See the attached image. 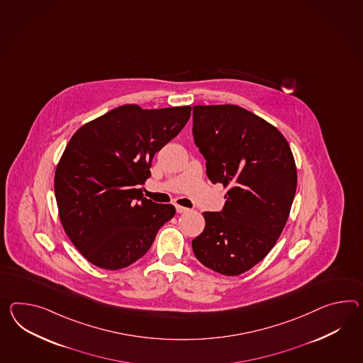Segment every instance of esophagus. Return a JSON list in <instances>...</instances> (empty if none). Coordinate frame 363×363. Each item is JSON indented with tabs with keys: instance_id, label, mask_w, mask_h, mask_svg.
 <instances>
[{
	"instance_id": "esophagus-1",
	"label": "esophagus",
	"mask_w": 363,
	"mask_h": 363,
	"mask_svg": "<svg viewBox=\"0 0 363 363\" xmlns=\"http://www.w3.org/2000/svg\"><path fill=\"white\" fill-rule=\"evenodd\" d=\"M176 210H177L178 213H187L189 211V208H186V207H182V206H176Z\"/></svg>"
}]
</instances>
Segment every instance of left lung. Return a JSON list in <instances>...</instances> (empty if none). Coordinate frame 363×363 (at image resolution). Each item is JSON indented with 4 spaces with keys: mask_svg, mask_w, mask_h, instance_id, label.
Returning <instances> with one entry per match:
<instances>
[{
    "mask_svg": "<svg viewBox=\"0 0 363 363\" xmlns=\"http://www.w3.org/2000/svg\"><path fill=\"white\" fill-rule=\"evenodd\" d=\"M195 145L213 182L228 186L219 213L191 242L198 261L213 272L239 275L274 247L291 210L296 168L274 125L235 105L193 107Z\"/></svg>",
    "mask_w": 363,
    "mask_h": 363,
    "instance_id": "obj_1",
    "label": "left lung"
}]
</instances>
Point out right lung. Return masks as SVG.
<instances>
[{"instance_id":"1","label":"right lung","mask_w":363,"mask_h":363,"mask_svg":"<svg viewBox=\"0 0 363 363\" xmlns=\"http://www.w3.org/2000/svg\"><path fill=\"white\" fill-rule=\"evenodd\" d=\"M191 107L123 105L84 124L55 173L62 227L93 265L118 270L142 258L176 208L144 198L153 156L185 127Z\"/></svg>"}]
</instances>
